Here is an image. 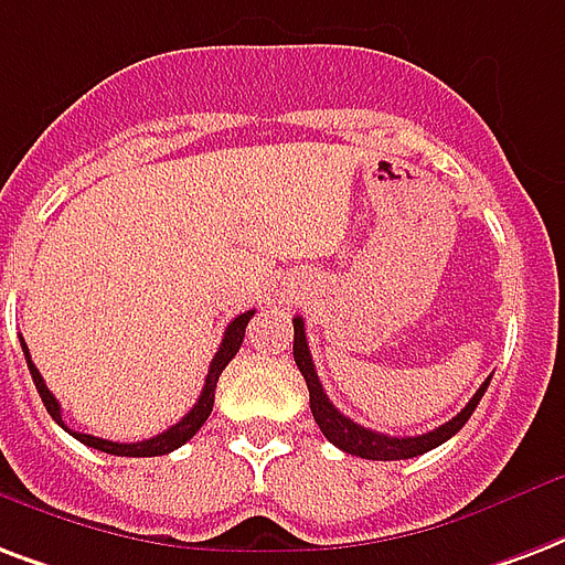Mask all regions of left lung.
<instances>
[{
	"label": "left lung",
	"mask_w": 565,
	"mask_h": 565,
	"mask_svg": "<svg viewBox=\"0 0 565 565\" xmlns=\"http://www.w3.org/2000/svg\"><path fill=\"white\" fill-rule=\"evenodd\" d=\"M292 359H296V367L301 370L305 376V385H308V394H311V415L317 420V426L322 429V436L329 438L331 445L340 447L343 454L361 456V459H376V462H397V459H412V456H420L433 447L445 445L447 438H454L468 417L473 415L477 403L483 399L486 387H489V379L483 385L477 387V394L468 399V406L459 412L456 417H450L447 424L436 426L433 433H424V436H385V433H376V429H367V426L355 424L347 415H340L338 408L331 406V399L326 397V391L320 385V376H317V367H313L311 350H308V338H305V320L296 317L292 320Z\"/></svg>",
	"instance_id": "1"
}]
</instances>
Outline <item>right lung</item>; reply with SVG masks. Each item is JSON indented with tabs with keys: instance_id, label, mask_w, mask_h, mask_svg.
Segmentation results:
<instances>
[{
	"instance_id": "add662e5",
	"label": "right lung",
	"mask_w": 565,
	"mask_h": 565,
	"mask_svg": "<svg viewBox=\"0 0 565 565\" xmlns=\"http://www.w3.org/2000/svg\"><path fill=\"white\" fill-rule=\"evenodd\" d=\"M252 317H254V311H245L231 320V326L225 329V338H222V347H218V352H215V359L210 361V370H206V379H204V391H201V397H198L195 406L189 408L186 415L180 417L178 424L168 426L166 433H159V436L148 438V441H132V445L106 441V438L85 436V433L67 429V424L62 420V406H58V399L53 397V391H50V387H46V382H43L41 370L32 364V355H29L25 340H20V343H23L25 364H29V373H32V382H34V387H38V394H41L43 406H46V412H50V417H53L55 424L62 426V429H67V433H71L76 441H82V445H88V447H94V450H103V454H111V456H166V454H171V450H178V447L186 445L189 438L195 436L198 429L204 426L206 417H210V412H213V399H215V382H218L222 370L231 364V359H234L236 352H239V347H243L245 326H248V320H252Z\"/></svg>"
}]
</instances>
